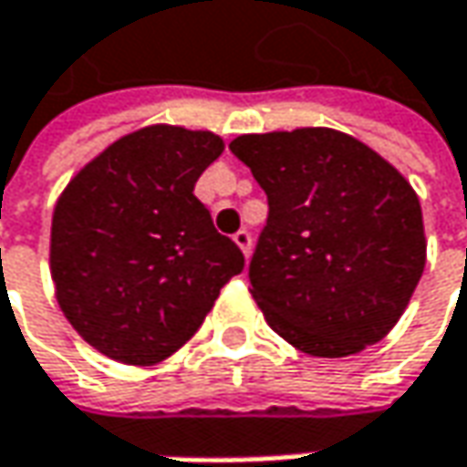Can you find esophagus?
<instances>
[{
	"label": "esophagus",
	"instance_id": "esophagus-1",
	"mask_svg": "<svg viewBox=\"0 0 467 467\" xmlns=\"http://www.w3.org/2000/svg\"><path fill=\"white\" fill-rule=\"evenodd\" d=\"M234 242H236L239 249H242L246 257H249V252H252V234H249L246 228H242V231H236V234H234Z\"/></svg>",
	"mask_w": 467,
	"mask_h": 467
}]
</instances>
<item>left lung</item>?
<instances>
[{"label":"left lung","instance_id":"8db88e82","mask_svg":"<svg viewBox=\"0 0 467 467\" xmlns=\"http://www.w3.org/2000/svg\"><path fill=\"white\" fill-rule=\"evenodd\" d=\"M268 194L249 284L270 328L313 358L381 341L426 268L418 194L334 129L246 133L228 144Z\"/></svg>","mask_w":467,"mask_h":467}]
</instances>
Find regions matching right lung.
Instances as JSON below:
<instances>
[{"instance_id":"add662e5","label":"right lung","mask_w":467,"mask_h":467,"mask_svg":"<svg viewBox=\"0 0 467 467\" xmlns=\"http://www.w3.org/2000/svg\"><path fill=\"white\" fill-rule=\"evenodd\" d=\"M210 130L150 126L109 144L52 215V281L70 326L126 365H154L194 337L244 254L215 231L194 183L218 160Z\"/></svg>"}]
</instances>
